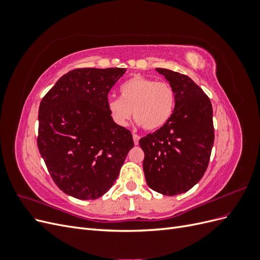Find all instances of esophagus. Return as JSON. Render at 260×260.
I'll return each mask as SVG.
<instances>
[{"instance_id":"esophagus-1","label":"esophagus","mask_w":260,"mask_h":260,"mask_svg":"<svg viewBox=\"0 0 260 260\" xmlns=\"http://www.w3.org/2000/svg\"><path fill=\"white\" fill-rule=\"evenodd\" d=\"M132 138H133V142H135L136 145H138L139 144V141H140V137L138 135H136V133H133Z\"/></svg>"}]
</instances>
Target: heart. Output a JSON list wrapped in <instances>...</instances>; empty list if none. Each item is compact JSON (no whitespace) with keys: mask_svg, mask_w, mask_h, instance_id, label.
<instances>
[{"mask_svg":"<svg viewBox=\"0 0 260 260\" xmlns=\"http://www.w3.org/2000/svg\"><path fill=\"white\" fill-rule=\"evenodd\" d=\"M120 94L121 98L108 100L107 108L113 120L121 127L127 125L133 113L145 130H157L174 113L175 90L168 82L139 75L120 86Z\"/></svg>","mask_w":260,"mask_h":260,"instance_id":"b5f03b06","label":"heart"}]
</instances>
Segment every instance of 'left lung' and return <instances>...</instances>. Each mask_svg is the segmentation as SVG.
Instances as JSON below:
<instances>
[{
    "label": "left lung",
    "instance_id": "1",
    "mask_svg": "<svg viewBox=\"0 0 260 260\" xmlns=\"http://www.w3.org/2000/svg\"><path fill=\"white\" fill-rule=\"evenodd\" d=\"M175 90L168 122L139 141L147 185L162 195L187 192L205 174L215 132L209 98L190 77L156 68Z\"/></svg>",
    "mask_w": 260,
    "mask_h": 260
}]
</instances>
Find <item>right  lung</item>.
<instances>
[{
	"instance_id": "add662e5",
	"label": "right lung",
	"mask_w": 260,
	"mask_h": 260,
	"mask_svg": "<svg viewBox=\"0 0 260 260\" xmlns=\"http://www.w3.org/2000/svg\"><path fill=\"white\" fill-rule=\"evenodd\" d=\"M124 68H78L60 77L39 107L38 147L60 190L95 200L111 188L135 145L113 120L108 92Z\"/></svg>"
}]
</instances>
